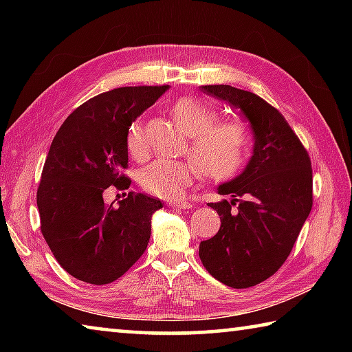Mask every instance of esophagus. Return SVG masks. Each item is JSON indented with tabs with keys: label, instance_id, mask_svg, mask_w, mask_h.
Masks as SVG:
<instances>
[{
	"label": "esophagus",
	"instance_id": "obj_1",
	"mask_svg": "<svg viewBox=\"0 0 352 352\" xmlns=\"http://www.w3.org/2000/svg\"><path fill=\"white\" fill-rule=\"evenodd\" d=\"M168 205L174 208H180V210H189V208H192V204L188 200H169Z\"/></svg>",
	"mask_w": 352,
	"mask_h": 352
}]
</instances>
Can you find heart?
Here are the masks:
<instances>
[{
    "label": "heart",
    "instance_id": "1",
    "mask_svg": "<svg viewBox=\"0 0 352 352\" xmlns=\"http://www.w3.org/2000/svg\"><path fill=\"white\" fill-rule=\"evenodd\" d=\"M175 121L190 138V152L201 172L214 180L233 177L245 162L250 132L241 121H217L216 111L192 98H182L172 105ZM126 146L133 158H144L147 142L144 127L136 119L127 129ZM199 174L194 160L158 158L140 174L141 188L158 197H175L186 189Z\"/></svg>",
    "mask_w": 352,
    "mask_h": 352
}]
</instances>
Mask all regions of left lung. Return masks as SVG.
Listing matches in <instances>:
<instances>
[{"label": "left lung", "mask_w": 352, "mask_h": 352, "mask_svg": "<svg viewBox=\"0 0 352 352\" xmlns=\"http://www.w3.org/2000/svg\"><path fill=\"white\" fill-rule=\"evenodd\" d=\"M200 90L242 111L254 146L242 174L219 184L217 192L231 200L208 204L220 216V228L200 242L199 256L217 281L253 287L289 258L312 210L311 158L285 118L258 94L231 85Z\"/></svg>", "instance_id": "obj_1"}]
</instances>
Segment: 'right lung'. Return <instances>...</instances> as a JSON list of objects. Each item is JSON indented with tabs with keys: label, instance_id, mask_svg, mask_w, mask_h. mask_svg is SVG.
<instances>
[{
	"label": "right lung",
	"instance_id": "add662e5",
	"mask_svg": "<svg viewBox=\"0 0 352 352\" xmlns=\"http://www.w3.org/2000/svg\"><path fill=\"white\" fill-rule=\"evenodd\" d=\"M121 87L100 93L65 119L37 189L41 234L62 269L83 283L109 284L141 258L162 200L133 190L104 204L110 186L129 189L127 129L168 90Z\"/></svg>",
	"mask_w": 352,
	"mask_h": 352
}]
</instances>
